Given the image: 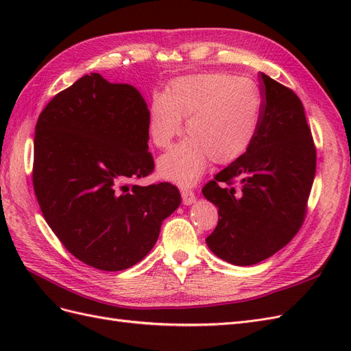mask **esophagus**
Returning <instances> with one entry per match:
<instances>
[{"label":"esophagus","instance_id":"obj_1","mask_svg":"<svg viewBox=\"0 0 351 351\" xmlns=\"http://www.w3.org/2000/svg\"><path fill=\"white\" fill-rule=\"evenodd\" d=\"M182 199H183L184 205H192L196 202V195H195L193 190L184 189V190H182Z\"/></svg>","mask_w":351,"mask_h":351}]
</instances>
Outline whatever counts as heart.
I'll return each mask as SVG.
<instances>
[{"label": "heart", "instance_id": "obj_1", "mask_svg": "<svg viewBox=\"0 0 351 351\" xmlns=\"http://www.w3.org/2000/svg\"><path fill=\"white\" fill-rule=\"evenodd\" d=\"M262 99L254 84L226 73L180 77L151 102L147 132L165 149L183 132L186 141L159 158L158 173L180 186H192L212 159L228 164L246 152L258 132Z\"/></svg>", "mask_w": 351, "mask_h": 351}]
</instances>
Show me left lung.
I'll use <instances>...</instances> for the list:
<instances>
[{
  "label": "left lung",
  "instance_id": "obj_1",
  "mask_svg": "<svg viewBox=\"0 0 351 351\" xmlns=\"http://www.w3.org/2000/svg\"><path fill=\"white\" fill-rule=\"evenodd\" d=\"M259 82L262 111L254 139L202 189L219 215L206 244L239 267L268 259L299 232L316 171L300 98L265 73Z\"/></svg>",
  "mask_w": 351,
  "mask_h": 351
}]
</instances>
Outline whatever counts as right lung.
Returning <instances> with one entry per match:
<instances>
[{
    "label": "right lung",
    "instance_id": "add662e5",
    "mask_svg": "<svg viewBox=\"0 0 351 351\" xmlns=\"http://www.w3.org/2000/svg\"><path fill=\"white\" fill-rule=\"evenodd\" d=\"M149 110L130 84L90 73L39 114L32 182L42 215L74 258L101 271L141 262L182 196L149 176Z\"/></svg>",
    "mask_w": 351,
    "mask_h": 351
}]
</instances>
